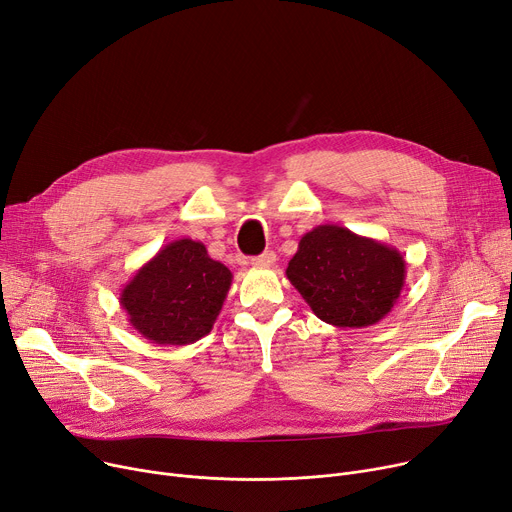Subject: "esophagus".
Wrapping results in <instances>:
<instances>
[{"label": "esophagus", "instance_id": "esophagus-1", "mask_svg": "<svg viewBox=\"0 0 512 512\" xmlns=\"http://www.w3.org/2000/svg\"><path fill=\"white\" fill-rule=\"evenodd\" d=\"M275 262H277V254H275L273 250H266L264 254L252 258V264H254L256 268H268V266H273Z\"/></svg>", "mask_w": 512, "mask_h": 512}]
</instances>
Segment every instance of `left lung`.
I'll list each match as a JSON object with an SVG mask.
<instances>
[{"label":"left lung","instance_id":"obj_1","mask_svg":"<svg viewBox=\"0 0 512 512\" xmlns=\"http://www.w3.org/2000/svg\"><path fill=\"white\" fill-rule=\"evenodd\" d=\"M403 254L347 227L318 225L289 260L287 279L312 312L337 328H364L380 322L405 285Z\"/></svg>","mask_w":512,"mask_h":512}]
</instances>
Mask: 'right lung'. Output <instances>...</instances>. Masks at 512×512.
Here are the masks:
<instances>
[{"label": "right lung", "mask_w": 512, "mask_h": 512, "mask_svg": "<svg viewBox=\"0 0 512 512\" xmlns=\"http://www.w3.org/2000/svg\"><path fill=\"white\" fill-rule=\"evenodd\" d=\"M231 279V270L210 258L202 242L175 239L136 270L119 304L150 343L190 345L213 330Z\"/></svg>", "instance_id": "obj_1"}]
</instances>
